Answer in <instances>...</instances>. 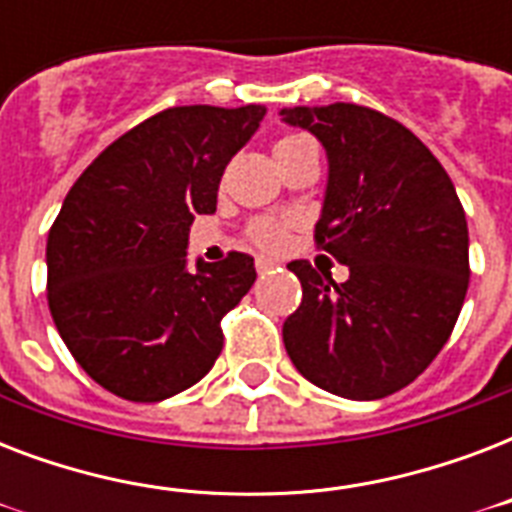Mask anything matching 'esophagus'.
I'll list each match as a JSON object with an SVG mask.
<instances>
[{"mask_svg": "<svg viewBox=\"0 0 512 512\" xmlns=\"http://www.w3.org/2000/svg\"><path fill=\"white\" fill-rule=\"evenodd\" d=\"M276 265H281L279 260H273V257H265V255H260L255 260V268H257V273H268V271H273V268H276Z\"/></svg>", "mask_w": 512, "mask_h": 512, "instance_id": "obj_1", "label": "esophagus"}]
</instances>
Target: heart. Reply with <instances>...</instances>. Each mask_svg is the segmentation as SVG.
Returning <instances> with one entry per match:
<instances>
[{"mask_svg": "<svg viewBox=\"0 0 512 512\" xmlns=\"http://www.w3.org/2000/svg\"><path fill=\"white\" fill-rule=\"evenodd\" d=\"M292 140L300 138H297V135H289V138H281L276 146H284V143H292ZM287 236V223H284V220H276V217H260V220H255V223L249 225V239L263 249H281L287 244Z\"/></svg>", "mask_w": 512, "mask_h": 512, "instance_id": "obj_1", "label": "heart"}]
</instances>
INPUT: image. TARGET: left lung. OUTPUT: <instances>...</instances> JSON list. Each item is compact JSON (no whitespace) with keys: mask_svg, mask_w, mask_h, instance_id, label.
<instances>
[{"mask_svg":"<svg viewBox=\"0 0 512 512\" xmlns=\"http://www.w3.org/2000/svg\"><path fill=\"white\" fill-rule=\"evenodd\" d=\"M289 127L327 151L316 244L348 265V281L287 265L303 303L284 321V348L313 385L374 401L420 377L452 335L468 292V220L454 183L414 132L356 106L281 108Z\"/></svg>","mask_w":512,"mask_h":512,"instance_id":"8db88e82","label":"left lung"}]
</instances>
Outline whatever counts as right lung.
<instances>
[{"instance_id": "add662e5", "label": "right lung", "mask_w": 512, "mask_h": 512, "mask_svg": "<svg viewBox=\"0 0 512 512\" xmlns=\"http://www.w3.org/2000/svg\"><path fill=\"white\" fill-rule=\"evenodd\" d=\"M265 106H177L114 140L68 191L47 236V303L92 380L154 404L191 388L223 350L220 319L255 284L241 252L188 265V231L212 215L225 164Z\"/></svg>"}]
</instances>
